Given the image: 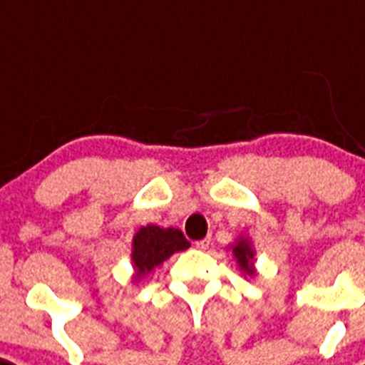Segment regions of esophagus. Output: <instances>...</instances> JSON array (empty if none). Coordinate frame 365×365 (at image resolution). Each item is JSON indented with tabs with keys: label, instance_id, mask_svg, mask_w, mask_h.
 Wrapping results in <instances>:
<instances>
[{
	"label": "esophagus",
	"instance_id": "esophagus-1",
	"mask_svg": "<svg viewBox=\"0 0 365 365\" xmlns=\"http://www.w3.org/2000/svg\"><path fill=\"white\" fill-rule=\"evenodd\" d=\"M208 245H210V238H203V240H197V242H195V247L201 249V251L208 249Z\"/></svg>",
	"mask_w": 365,
	"mask_h": 365
}]
</instances>
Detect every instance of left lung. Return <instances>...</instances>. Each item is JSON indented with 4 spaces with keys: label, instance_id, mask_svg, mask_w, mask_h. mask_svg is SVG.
Returning <instances> with one entry per match:
<instances>
[{
    "label": "left lung",
    "instance_id": "1",
    "mask_svg": "<svg viewBox=\"0 0 365 365\" xmlns=\"http://www.w3.org/2000/svg\"><path fill=\"white\" fill-rule=\"evenodd\" d=\"M232 253H235V258L238 260L240 267L244 269L245 273H249V275H253L255 269L251 267V260H253V251H251V247H249L247 240H242L238 245H236L235 249H232Z\"/></svg>",
    "mask_w": 365,
    "mask_h": 365
}]
</instances>
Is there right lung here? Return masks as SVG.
Listing matches in <instances>:
<instances>
[{"label": "right lung", "instance_id": "add662e5", "mask_svg": "<svg viewBox=\"0 0 365 365\" xmlns=\"http://www.w3.org/2000/svg\"><path fill=\"white\" fill-rule=\"evenodd\" d=\"M190 242L179 229H160L148 225L136 232L133 240V262L136 267V279H142L153 267L160 266L166 258L182 249H188Z\"/></svg>", "mask_w": 365, "mask_h": 365}]
</instances>
